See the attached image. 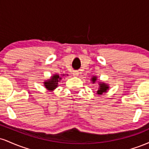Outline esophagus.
Returning <instances> with one entry per match:
<instances>
[{"mask_svg": "<svg viewBox=\"0 0 149 149\" xmlns=\"http://www.w3.org/2000/svg\"><path fill=\"white\" fill-rule=\"evenodd\" d=\"M73 75L74 76H78L79 75V71H74L73 72Z\"/></svg>", "mask_w": 149, "mask_h": 149, "instance_id": "esophagus-1", "label": "esophagus"}]
</instances>
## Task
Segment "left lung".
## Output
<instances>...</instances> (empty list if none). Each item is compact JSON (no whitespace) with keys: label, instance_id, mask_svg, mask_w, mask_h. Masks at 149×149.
<instances>
[{"label":"left lung","instance_id":"1","mask_svg":"<svg viewBox=\"0 0 149 149\" xmlns=\"http://www.w3.org/2000/svg\"><path fill=\"white\" fill-rule=\"evenodd\" d=\"M92 83H95V81H96V78H95V77H93V78H92ZM108 89H109V88H108L107 85L104 84V83L100 84V88H99V90L97 91V94H98V95H102L104 92H107Z\"/></svg>","mask_w":149,"mask_h":149}]
</instances>
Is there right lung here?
Listing matches in <instances>:
<instances>
[{
    "instance_id": "right-lung-1",
    "label": "right lung",
    "mask_w": 149,
    "mask_h": 149,
    "mask_svg": "<svg viewBox=\"0 0 149 149\" xmlns=\"http://www.w3.org/2000/svg\"><path fill=\"white\" fill-rule=\"evenodd\" d=\"M61 79V78L59 76V75H54L50 80L45 82V88L49 90H54V88H57L58 84L57 83L59 82V80H60Z\"/></svg>"
}]
</instances>
